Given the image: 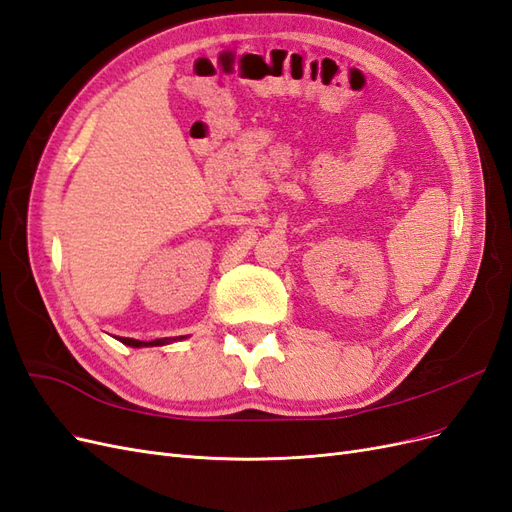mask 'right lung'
<instances>
[{
    "label": "right lung",
    "instance_id": "obj_1",
    "mask_svg": "<svg viewBox=\"0 0 512 512\" xmlns=\"http://www.w3.org/2000/svg\"><path fill=\"white\" fill-rule=\"evenodd\" d=\"M121 344H126L130 348H147V346H166L170 342H177V339H183V337H164V339H153V342H138V339H132V337H117Z\"/></svg>",
    "mask_w": 512,
    "mask_h": 512
}]
</instances>
